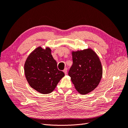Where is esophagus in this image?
<instances>
[{
    "instance_id": "34e87169",
    "label": "esophagus",
    "mask_w": 128,
    "mask_h": 128,
    "mask_svg": "<svg viewBox=\"0 0 128 128\" xmlns=\"http://www.w3.org/2000/svg\"><path fill=\"white\" fill-rule=\"evenodd\" d=\"M64 73L65 74H66V75L67 74V68H64Z\"/></svg>"
}]
</instances>
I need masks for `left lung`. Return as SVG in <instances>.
Instances as JSON below:
<instances>
[{
	"label": "left lung",
	"instance_id": "left-lung-1",
	"mask_svg": "<svg viewBox=\"0 0 128 128\" xmlns=\"http://www.w3.org/2000/svg\"><path fill=\"white\" fill-rule=\"evenodd\" d=\"M72 55L73 64L68 75L78 92L86 94L98 86L102 76L100 58L90 48L72 52Z\"/></svg>",
	"mask_w": 128,
	"mask_h": 128
}]
</instances>
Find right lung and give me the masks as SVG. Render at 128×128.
<instances>
[{
	"label": "right lung",
	"instance_id": "right-lung-1",
	"mask_svg": "<svg viewBox=\"0 0 128 128\" xmlns=\"http://www.w3.org/2000/svg\"><path fill=\"white\" fill-rule=\"evenodd\" d=\"M49 48L39 46L30 54L25 62L24 70L30 86L43 94L52 92L64 73L59 70Z\"/></svg>",
	"mask_w": 128,
	"mask_h": 128
}]
</instances>
